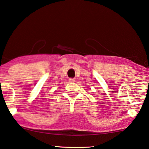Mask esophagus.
<instances>
[{
	"instance_id": "esophagus-1",
	"label": "esophagus",
	"mask_w": 149,
	"mask_h": 149,
	"mask_svg": "<svg viewBox=\"0 0 149 149\" xmlns=\"http://www.w3.org/2000/svg\"><path fill=\"white\" fill-rule=\"evenodd\" d=\"M69 82H71V83H72V82H74V79H72V78H70V79L69 80Z\"/></svg>"
}]
</instances>
